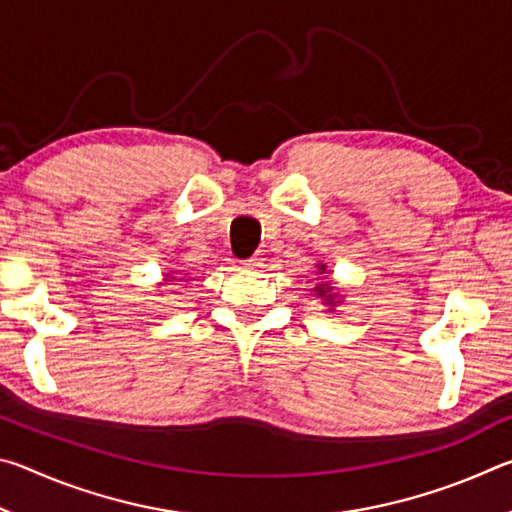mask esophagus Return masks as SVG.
Masks as SVG:
<instances>
[{
  "label": "esophagus",
  "instance_id": "1",
  "mask_svg": "<svg viewBox=\"0 0 512 512\" xmlns=\"http://www.w3.org/2000/svg\"><path fill=\"white\" fill-rule=\"evenodd\" d=\"M241 266H244V268H259V266H262V257L253 255L250 259H244V262H241Z\"/></svg>",
  "mask_w": 512,
  "mask_h": 512
}]
</instances>
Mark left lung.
Returning <instances> with one entry per match:
<instances>
[{
    "label": "left lung",
    "instance_id": "1",
    "mask_svg": "<svg viewBox=\"0 0 512 512\" xmlns=\"http://www.w3.org/2000/svg\"><path fill=\"white\" fill-rule=\"evenodd\" d=\"M320 271H325V266H320ZM316 291H318V296L327 298V300H329V305H332V287H329V282H325V284H318Z\"/></svg>",
    "mask_w": 512,
    "mask_h": 512
}]
</instances>
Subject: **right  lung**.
I'll return each instance as SVG.
<instances>
[{
	"instance_id": "add662e5",
	"label": "right lung",
	"mask_w": 512,
	"mask_h": 512,
	"mask_svg": "<svg viewBox=\"0 0 512 512\" xmlns=\"http://www.w3.org/2000/svg\"><path fill=\"white\" fill-rule=\"evenodd\" d=\"M173 280H176V277H173ZM169 282H171V280H169Z\"/></svg>"
}]
</instances>
